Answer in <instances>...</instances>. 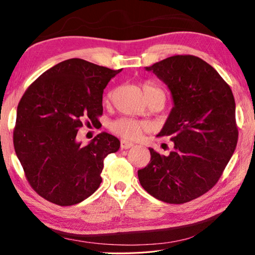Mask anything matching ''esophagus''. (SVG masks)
Returning a JSON list of instances; mask_svg holds the SVG:
<instances>
[{"label":"esophagus","instance_id":"esophagus-1","mask_svg":"<svg viewBox=\"0 0 255 255\" xmlns=\"http://www.w3.org/2000/svg\"><path fill=\"white\" fill-rule=\"evenodd\" d=\"M120 146H122V148H124V149H128V148L132 147L133 143H131V141H128V140L123 139L122 141H120Z\"/></svg>","mask_w":255,"mask_h":255}]
</instances>
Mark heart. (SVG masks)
Returning a JSON list of instances; mask_svg holds the SVG:
<instances>
[{
	"mask_svg": "<svg viewBox=\"0 0 255 255\" xmlns=\"http://www.w3.org/2000/svg\"><path fill=\"white\" fill-rule=\"evenodd\" d=\"M143 91L148 102H165V92L156 84L150 83V82H145L143 84ZM112 97H114V92L111 91L106 96V101H110ZM110 128L116 135L123 137L125 139H136L143 132L144 124L131 118H119L110 125Z\"/></svg>",
	"mask_w": 255,
	"mask_h": 255,
	"instance_id": "b5f03b06",
	"label": "heart"
}]
</instances>
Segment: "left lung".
I'll use <instances>...</instances> for the list:
<instances>
[{
	"mask_svg": "<svg viewBox=\"0 0 255 255\" xmlns=\"http://www.w3.org/2000/svg\"><path fill=\"white\" fill-rule=\"evenodd\" d=\"M169 86L174 107L157 137L173 141L170 154L149 148L138 170L146 191L167 204H184L218 182L239 139L235 100L223 77L205 60L175 55L146 67Z\"/></svg>",
	"mask_w": 255,
	"mask_h": 255,
	"instance_id": "obj_1",
	"label": "left lung"
}]
</instances>
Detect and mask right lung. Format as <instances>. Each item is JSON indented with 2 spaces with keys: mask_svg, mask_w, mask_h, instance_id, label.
<instances>
[{
  "mask_svg": "<svg viewBox=\"0 0 255 255\" xmlns=\"http://www.w3.org/2000/svg\"><path fill=\"white\" fill-rule=\"evenodd\" d=\"M120 72L71 58L25 90L16 110L13 145L25 179L47 201L76 205L100 187L103 161L117 152L120 141L102 131L84 146L76 135L84 123L99 122L103 90Z\"/></svg>",
  "mask_w": 255,
  "mask_h": 255,
  "instance_id": "1",
  "label": "right lung"
}]
</instances>
